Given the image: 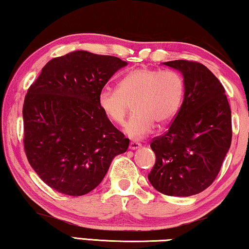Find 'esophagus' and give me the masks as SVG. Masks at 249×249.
I'll use <instances>...</instances> for the list:
<instances>
[{
    "instance_id": "1",
    "label": "esophagus",
    "mask_w": 249,
    "mask_h": 249,
    "mask_svg": "<svg viewBox=\"0 0 249 249\" xmlns=\"http://www.w3.org/2000/svg\"><path fill=\"white\" fill-rule=\"evenodd\" d=\"M142 145L140 144V142H129V149H132V150H135V149H137V148H140Z\"/></svg>"
}]
</instances>
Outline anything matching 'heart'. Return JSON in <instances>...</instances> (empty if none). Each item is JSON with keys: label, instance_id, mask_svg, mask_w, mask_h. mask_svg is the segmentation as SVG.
Here are the masks:
<instances>
[{"label": "heart", "instance_id": "b5f03b06", "mask_svg": "<svg viewBox=\"0 0 249 249\" xmlns=\"http://www.w3.org/2000/svg\"><path fill=\"white\" fill-rule=\"evenodd\" d=\"M184 94L181 75L172 70L140 68L125 74L117 89L105 88L99 94L103 114L116 125H122L129 104L135 114L124 127L132 138L150 134L155 124L163 126L177 115Z\"/></svg>", "mask_w": 249, "mask_h": 249}]
</instances>
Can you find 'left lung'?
<instances>
[{
    "instance_id": "1",
    "label": "left lung",
    "mask_w": 249,
    "mask_h": 249,
    "mask_svg": "<svg viewBox=\"0 0 249 249\" xmlns=\"http://www.w3.org/2000/svg\"><path fill=\"white\" fill-rule=\"evenodd\" d=\"M163 65L183 75L184 98L165 134L153 138L156 162L151 185L171 196H190L209 188L231 142V116L222 83L204 65L174 60Z\"/></svg>"
}]
</instances>
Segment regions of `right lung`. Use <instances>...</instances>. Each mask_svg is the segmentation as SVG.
Listing matches in <instances>:
<instances>
[{
    "label": "right lung",
    "mask_w": 249,
    "mask_h": 249,
    "mask_svg": "<svg viewBox=\"0 0 249 249\" xmlns=\"http://www.w3.org/2000/svg\"><path fill=\"white\" fill-rule=\"evenodd\" d=\"M127 62L77 50L41 69L23 105L24 149L29 165L53 190L79 196L98 187L124 137L99 105L109 78Z\"/></svg>",
    "instance_id": "right-lung-1"
}]
</instances>
